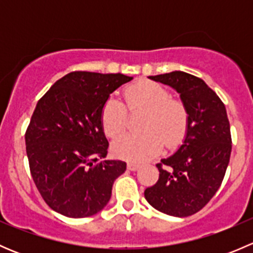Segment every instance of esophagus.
Returning a JSON list of instances; mask_svg holds the SVG:
<instances>
[{
  "mask_svg": "<svg viewBox=\"0 0 253 253\" xmlns=\"http://www.w3.org/2000/svg\"><path fill=\"white\" fill-rule=\"evenodd\" d=\"M139 168H141V164H138V163H127V169L131 170V171H136Z\"/></svg>",
  "mask_w": 253,
  "mask_h": 253,
  "instance_id": "obj_1",
  "label": "esophagus"
}]
</instances>
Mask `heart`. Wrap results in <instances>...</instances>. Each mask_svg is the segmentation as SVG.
<instances>
[{
  "label": "heart",
  "mask_w": 253,
  "mask_h": 253,
  "mask_svg": "<svg viewBox=\"0 0 253 253\" xmlns=\"http://www.w3.org/2000/svg\"><path fill=\"white\" fill-rule=\"evenodd\" d=\"M129 112L145 111L142 133L125 134L112 143L116 157L127 160H142L158 154L163 143L168 149L181 144L188 129L190 115L185 104L172 99L160 84L142 81L126 88L124 93ZM101 126L110 138L121 136L128 125V112L121 101L109 98L101 109Z\"/></svg>",
  "instance_id": "1"
}]
</instances>
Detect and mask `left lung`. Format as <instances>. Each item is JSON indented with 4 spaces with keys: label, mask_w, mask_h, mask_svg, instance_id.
<instances>
[{
    "label": "left lung",
    "mask_w": 253,
    "mask_h": 253,
    "mask_svg": "<svg viewBox=\"0 0 253 253\" xmlns=\"http://www.w3.org/2000/svg\"><path fill=\"white\" fill-rule=\"evenodd\" d=\"M148 78L180 94L190 122L180 148L157 164L159 180L144 191V197L168 215H192L215 195L230 160L231 134L225 105L203 79L182 71Z\"/></svg>",
    "instance_id": "8db88e82"
}]
</instances>
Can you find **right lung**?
Here are the masks:
<instances>
[{"label":"right lung","mask_w":253,"mask_h":253,"mask_svg":"<svg viewBox=\"0 0 253 253\" xmlns=\"http://www.w3.org/2000/svg\"><path fill=\"white\" fill-rule=\"evenodd\" d=\"M132 79L121 73L71 72L38 101L25 132L27 155L35 186L57 213L86 218L110 201L126 163L105 159L109 142L101 109Z\"/></svg>","instance_id":"right-lung-1"}]
</instances>
